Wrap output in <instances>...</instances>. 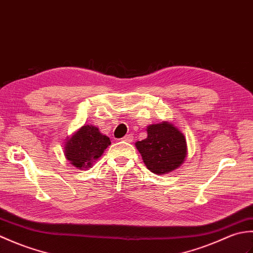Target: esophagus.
I'll return each instance as SVG.
<instances>
[{"mask_svg":"<svg viewBox=\"0 0 253 253\" xmlns=\"http://www.w3.org/2000/svg\"><path fill=\"white\" fill-rule=\"evenodd\" d=\"M132 135H126L125 137L124 138H122V140L123 141H125V142H131L132 141Z\"/></svg>","mask_w":253,"mask_h":253,"instance_id":"34e87169","label":"esophagus"}]
</instances>
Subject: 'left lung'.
I'll list each match as a JSON object with an SVG mask.
<instances>
[{
  "instance_id": "1",
  "label": "left lung",
  "mask_w": 253,
  "mask_h": 253,
  "mask_svg": "<svg viewBox=\"0 0 253 253\" xmlns=\"http://www.w3.org/2000/svg\"><path fill=\"white\" fill-rule=\"evenodd\" d=\"M148 137L137 141L144 164L154 174L163 175L178 169L187 157L184 133L173 124L162 122L147 127Z\"/></svg>"
}]
</instances>
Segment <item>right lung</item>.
<instances>
[{
  "mask_svg": "<svg viewBox=\"0 0 253 253\" xmlns=\"http://www.w3.org/2000/svg\"><path fill=\"white\" fill-rule=\"evenodd\" d=\"M110 144V138L102 135L99 128L85 125L67 139L64 147V154L75 168L88 169Z\"/></svg>",
  "mask_w": 253,
  "mask_h": 253,
  "instance_id": "add662e5",
  "label": "right lung"
}]
</instances>
